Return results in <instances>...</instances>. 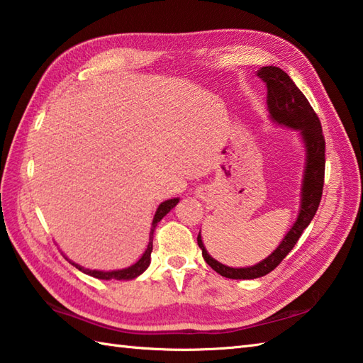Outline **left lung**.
Here are the masks:
<instances>
[{"label": "left lung", "instance_id": "obj_1", "mask_svg": "<svg viewBox=\"0 0 363 363\" xmlns=\"http://www.w3.org/2000/svg\"><path fill=\"white\" fill-rule=\"evenodd\" d=\"M268 87V109L271 119L279 125H285L288 128L298 130L306 144V172L304 183H302V199L301 210L294 225L286 233L277 249L263 262L257 263L249 268H228L210 257L202 242V236L199 233L197 244L202 249L203 260L208 263L218 274L227 279H257L269 274L276 269L280 262L290 254L301 238L302 232L313 219L315 213L320 206L323 186H324V167H326V140L323 136L321 122L318 119L313 108L310 106L306 95L302 94L293 79L279 67H262L257 73Z\"/></svg>", "mask_w": 363, "mask_h": 363}]
</instances>
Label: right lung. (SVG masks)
I'll return each mask as SVG.
<instances>
[{
	"label": "right lung",
	"instance_id": "add662e5",
	"mask_svg": "<svg viewBox=\"0 0 363 363\" xmlns=\"http://www.w3.org/2000/svg\"><path fill=\"white\" fill-rule=\"evenodd\" d=\"M179 201L180 199H169V201H166V202H162L160 206H158V210H157V213H155V218H153V223H152V230H150V242H149V246H147V249H145V252H144V255L139 258V260L133 264V266H130V268H125V269H119V271H92V269H84V268H81L79 264H77V263H72L73 266H75V268H78L79 271H83L84 274H89V276H92V277H95V279H103V280H111V279H114V280H131V279H135V277H138L139 274H143V272L149 268V264H150V254H152V249H153V232H155V227H157V224L160 223V220L166 216V214L171 211L174 206L179 203Z\"/></svg>",
	"mask_w": 363,
	"mask_h": 363
}]
</instances>
